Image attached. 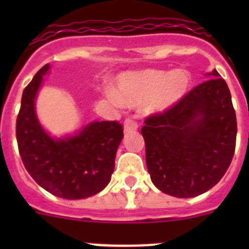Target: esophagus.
Returning a JSON list of instances; mask_svg holds the SVG:
<instances>
[{
    "label": "esophagus",
    "instance_id": "34e87169",
    "mask_svg": "<svg viewBox=\"0 0 249 249\" xmlns=\"http://www.w3.org/2000/svg\"><path fill=\"white\" fill-rule=\"evenodd\" d=\"M137 128H138V126H137V123H136L135 121L126 120V121H124V123H123V131H124V133H129V132H133V131H136Z\"/></svg>",
    "mask_w": 249,
    "mask_h": 249
}]
</instances>
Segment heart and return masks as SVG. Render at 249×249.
I'll return each instance as SVG.
<instances>
[{
    "label": "heart",
    "mask_w": 249,
    "mask_h": 249,
    "mask_svg": "<svg viewBox=\"0 0 249 249\" xmlns=\"http://www.w3.org/2000/svg\"><path fill=\"white\" fill-rule=\"evenodd\" d=\"M192 80L184 70H142L126 72L117 78L116 92H108L113 101L129 107L147 103L149 113H164L181 102L190 92Z\"/></svg>",
    "instance_id": "b5f03b06"
}]
</instances>
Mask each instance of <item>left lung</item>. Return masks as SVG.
Here are the masks:
<instances>
[{
	"label": "left lung",
	"instance_id": "left-lung-1",
	"mask_svg": "<svg viewBox=\"0 0 249 249\" xmlns=\"http://www.w3.org/2000/svg\"><path fill=\"white\" fill-rule=\"evenodd\" d=\"M168 112L146 118V163L158 190L191 198L221 181L236 148L237 120L228 86L215 70Z\"/></svg>",
	"mask_w": 249,
	"mask_h": 249
}]
</instances>
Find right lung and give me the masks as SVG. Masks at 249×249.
Wrapping results in <instances>:
<instances>
[{"instance_id": "1", "label": "right lung", "mask_w": 249, "mask_h": 249, "mask_svg": "<svg viewBox=\"0 0 249 249\" xmlns=\"http://www.w3.org/2000/svg\"><path fill=\"white\" fill-rule=\"evenodd\" d=\"M50 68L43 66L22 93L16 122L19 155L31 177L47 192L65 199L87 198L111 181L122 124L93 121L74 135L52 137L36 113L37 93Z\"/></svg>"}]
</instances>
